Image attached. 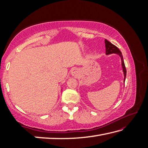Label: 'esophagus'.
I'll return each instance as SVG.
<instances>
[{
	"instance_id": "1",
	"label": "esophagus",
	"mask_w": 148,
	"mask_h": 148,
	"mask_svg": "<svg viewBox=\"0 0 148 148\" xmlns=\"http://www.w3.org/2000/svg\"><path fill=\"white\" fill-rule=\"evenodd\" d=\"M72 72V74H73V75H76L77 74V71L76 70V69H74Z\"/></svg>"
}]
</instances>
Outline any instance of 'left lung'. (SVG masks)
<instances>
[{
    "mask_svg": "<svg viewBox=\"0 0 148 148\" xmlns=\"http://www.w3.org/2000/svg\"><path fill=\"white\" fill-rule=\"evenodd\" d=\"M105 46H106V55H109L114 53V54L119 55V57L121 58V67L123 69V75H124L123 82L125 83V77H126V75H127V71H126V68H125V65L124 64L123 58V55H122L121 52L119 51V49L117 48V47L114 46V45H112L111 42L108 41L107 39H105Z\"/></svg>",
    "mask_w": 148,
    "mask_h": 148,
    "instance_id": "1",
    "label": "left lung"
}]
</instances>
